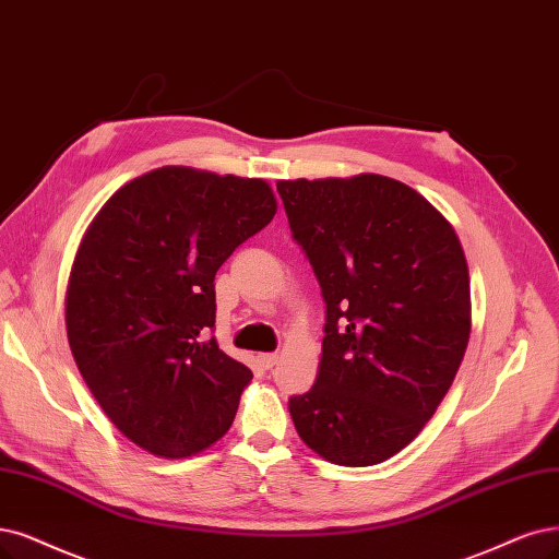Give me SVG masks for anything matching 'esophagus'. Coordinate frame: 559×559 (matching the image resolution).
Masks as SVG:
<instances>
[{"instance_id": "esophagus-1", "label": "esophagus", "mask_w": 559, "mask_h": 559, "mask_svg": "<svg viewBox=\"0 0 559 559\" xmlns=\"http://www.w3.org/2000/svg\"><path fill=\"white\" fill-rule=\"evenodd\" d=\"M260 364H262V368L272 370L278 364V355H260Z\"/></svg>"}]
</instances>
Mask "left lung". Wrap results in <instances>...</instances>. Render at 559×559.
Masks as SVG:
<instances>
[{
  "label": "left lung",
  "instance_id": "8db88e82",
  "mask_svg": "<svg viewBox=\"0 0 559 559\" xmlns=\"http://www.w3.org/2000/svg\"><path fill=\"white\" fill-rule=\"evenodd\" d=\"M276 189L326 304L318 378L290 399V417L329 463H384L436 415L465 357L461 239L421 193L384 175Z\"/></svg>",
  "mask_w": 559,
  "mask_h": 559
}]
</instances>
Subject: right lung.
Here are the masks:
<instances>
[{
	"label": "right lung",
	"mask_w": 559,
	"mask_h": 559,
	"mask_svg": "<svg viewBox=\"0 0 559 559\" xmlns=\"http://www.w3.org/2000/svg\"><path fill=\"white\" fill-rule=\"evenodd\" d=\"M276 206L264 179L165 165L123 183L80 239L73 359L119 432L158 459L195 456L233 426L253 373L212 336L214 276Z\"/></svg>",
	"instance_id": "right-lung-1"
}]
</instances>
